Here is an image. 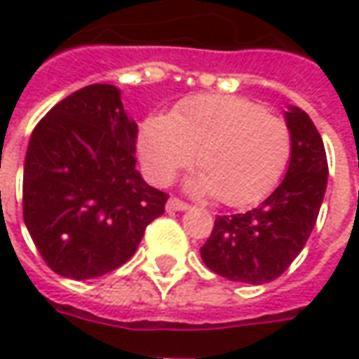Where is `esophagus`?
Here are the masks:
<instances>
[{
    "label": "esophagus",
    "instance_id": "34e87169",
    "mask_svg": "<svg viewBox=\"0 0 359 359\" xmlns=\"http://www.w3.org/2000/svg\"><path fill=\"white\" fill-rule=\"evenodd\" d=\"M190 205L187 204V202H182L180 198H169V202H167V210L169 212H184V210H188Z\"/></svg>",
    "mask_w": 359,
    "mask_h": 359
}]
</instances>
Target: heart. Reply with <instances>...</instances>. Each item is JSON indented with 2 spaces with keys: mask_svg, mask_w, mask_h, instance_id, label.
Masks as SVG:
<instances>
[{
  "mask_svg": "<svg viewBox=\"0 0 359 359\" xmlns=\"http://www.w3.org/2000/svg\"><path fill=\"white\" fill-rule=\"evenodd\" d=\"M137 147L147 177L165 184L196 154L200 184L219 202L243 208L260 202L284 179L293 154L292 130L257 102L202 95L169 116H149Z\"/></svg>",
  "mask_w": 359,
  "mask_h": 359,
  "instance_id": "1",
  "label": "heart"
}]
</instances>
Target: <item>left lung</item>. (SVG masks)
<instances>
[{
  "label": "left lung",
  "mask_w": 359,
  "mask_h": 359,
  "mask_svg": "<svg viewBox=\"0 0 359 359\" xmlns=\"http://www.w3.org/2000/svg\"><path fill=\"white\" fill-rule=\"evenodd\" d=\"M293 154L282 184L245 214L217 215L200 249L204 264L233 282L266 284L302 252L325 198L328 163L319 130L307 112L290 109Z\"/></svg>",
  "instance_id": "8db88e82"
}]
</instances>
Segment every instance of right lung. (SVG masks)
<instances>
[{
	"mask_svg": "<svg viewBox=\"0 0 359 359\" xmlns=\"http://www.w3.org/2000/svg\"><path fill=\"white\" fill-rule=\"evenodd\" d=\"M137 124L112 85H87L32 130L22 172V217L56 274L91 280L136 252L169 194L136 171Z\"/></svg>",
	"mask_w": 359,
	"mask_h": 359,
	"instance_id": "right-lung-1",
	"label": "right lung"
}]
</instances>
